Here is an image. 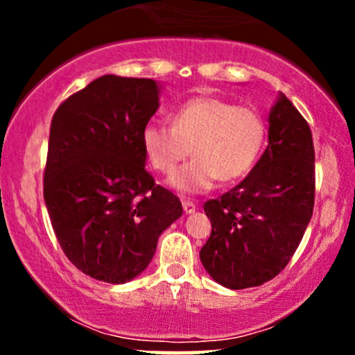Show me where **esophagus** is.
<instances>
[{
	"label": "esophagus",
	"mask_w": 355,
	"mask_h": 355,
	"mask_svg": "<svg viewBox=\"0 0 355 355\" xmlns=\"http://www.w3.org/2000/svg\"><path fill=\"white\" fill-rule=\"evenodd\" d=\"M182 205H183V210H185V214H193V211L197 210V203L189 200V198H183Z\"/></svg>",
	"instance_id": "esophagus-1"
}]
</instances>
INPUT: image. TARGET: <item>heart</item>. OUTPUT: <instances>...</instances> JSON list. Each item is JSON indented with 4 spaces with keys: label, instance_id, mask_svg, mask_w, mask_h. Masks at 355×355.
Here are the masks:
<instances>
[{
    "label": "heart",
    "instance_id": "obj_1",
    "mask_svg": "<svg viewBox=\"0 0 355 355\" xmlns=\"http://www.w3.org/2000/svg\"><path fill=\"white\" fill-rule=\"evenodd\" d=\"M266 137V120L255 108L195 96L175 110L172 125L146 123L141 141L150 165L160 173L173 172L193 153V160L178 168L170 183L183 193H198L217 180L230 183L245 177L259 160Z\"/></svg>",
    "mask_w": 355,
    "mask_h": 355
}]
</instances>
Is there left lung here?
Wrapping results in <instances>:
<instances>
[{
  "mask_svg": "<svg viewBox=\"0 0 355 355\" xmlns=\"http://www.w3.org/2000/svg\"><path fill=\"white\" fill-rule=\"evenodd\" d=\"M313 162L311 126L279 93L268 115V145L254 170L203 205L211 234L200 260L215 282L234 291L257 287L291 262L313 211Z\"/></svg>",
  "mask_w": 355,
  "mask_h": 355,
  "instance_id": "left-lung-1",
  "label": "left lung"
}]
</instances>
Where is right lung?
Instances as JSON below:
<instances>
[{"label": "right lung", "mask_w": 355, "mask_h": 355, "mask_svg": "<svg viewBox=\"0 0 355 355\" xmlns=\"http://www.w3.org/2000/svg\"><path fill=\"white\" fill-rule=\"evenodd\" d=\"M157 108L155 80L105 75L53 115L44 203L64 255L96 280L123 284L141 274L183 211L145 170L141 133Z\"/></svg>", "instance_id": "right-lung-1"}]
</instances>
